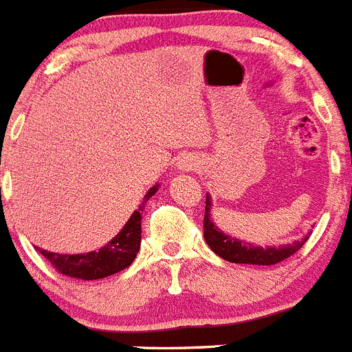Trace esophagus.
<instances>
[{
	"label": "esophagus",
	"instance_id": "1",
	"mask_svg": "<svg viewBox=\"0 0 352 352\" xmlns=\"http://www.w3.org/2000/svg\"><path fill=\"white\" fill-rule=\"evenodd\" d=\"M179 166H180V170H189V168L193 166V164H188V161H180Z\"/></svg>",
	"mask_w": 352,
	"mask_h": 352
}]
</instances>
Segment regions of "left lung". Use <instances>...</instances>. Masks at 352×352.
Returning a JSON list of instances; mask_svg holds the SVG:
<instances>
[{
	"label": "left lung",
	"instance_id": "obj_1",
	"mask_svg": "<svg viewBox=\"0 0 352 352\" xmlns=\"http://www.w3.org/2000/svg\"><path fill=\"white\" fill-rule=\"evenodd\" d=\"M204 239L209 244L216 255L234 264H256V265H273L280 264L282 261L294 255L305 243L308 235L301 241H296L292 244L278 246V248H262V246H253L246 244L239 239H234L230 235L223 234L218 227L210 221V198L206 197V216H204Z\"/></svg>",
	"mask_w": 352,
	"mask_h": 352
}]
</instances>
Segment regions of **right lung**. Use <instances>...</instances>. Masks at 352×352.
Segmentation results:
<instances>
[{
    "instance_id": "right-lung-1",
    "label": "right lung",
    "mask_w": 352,
    "mask_h": 352,
    "mask_svg": "<svg viewBox=\"0 0 352 352\" xmlns=\"http://www.w3.org/2000/svg\"><path fill=\"white\" fill-rule=\"evenodd\" d=\"M155 191H157V186L148 189L140 209L134 210L117 237L109 241L99 252L83 253V255H60V253L45 252L38 246L36 250H41L44 258L51 262L58 273L65 276L78 278V280H99V278L111 276L122 269L129 267L136 258L140 243H142V210Z\"/></svg>"
}]
</instances>
